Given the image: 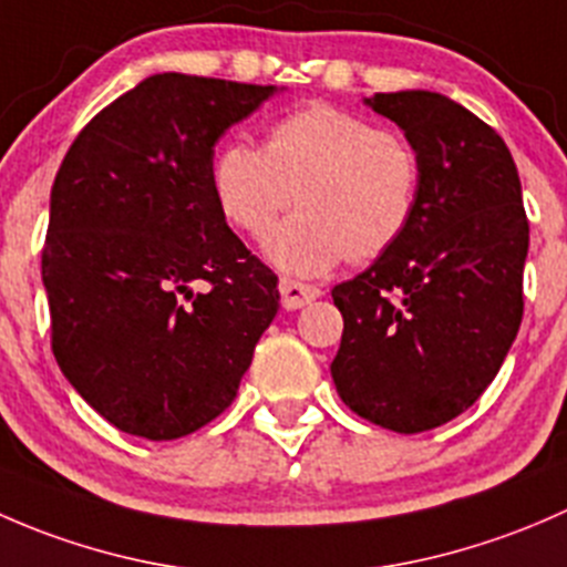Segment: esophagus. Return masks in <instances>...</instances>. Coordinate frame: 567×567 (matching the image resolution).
I'll use <instances>...</instances> for the list:
<instances>
[{"mask_svg":"<svg viewBox=\"0 0 567 567\" xmlns=\"http://www.w3.org/2000/svg\"><path fill=\"white\" fill-rule=\"evenodd\" d=\"M279 296H282V307L285 310H299V307L310 305L320 296L318 285H307L299 282V279L282 277L279 279Z\"/></svg>","mask_w":567,"mask_h":567,"instance_id":"34e87169","label":"esophagus"}]
</instances>
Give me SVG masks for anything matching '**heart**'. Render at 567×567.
Listing matches in <instances>:
<instances>
[{
    "label": "heart",
    "mask_w": 567,
    "mask_h": 567,
    "mask_svg": "<svg viewBox=\"0 0 567 567\" xmlns=\"http://www.w3.org/2000/svg\"><path fill=\"white\" fill-rule=\"evenodd\" d=\"M210 192L227 225L257 241L296 197L301 210L274 230L268 257L318 277L346 257L368 262L398 247L420 208L422 158L400 131L310 104L274 120L262 151L227 142L210 162Z\"/></svg>",
    "instance_id": "obj_1"
}]
</instances>
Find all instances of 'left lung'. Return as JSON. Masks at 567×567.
I'll return each instance as SVG.
<instances>
[{
  "mask_svg": "<svg viewBox=\"0 0 567 567\" xmlns=\"http://www.w3.org/2000/svg\"><path fill=\"white\" fill-rule=\"evenodd\" d=\"M368 104L420 151L422 194L398 247L331 290L342 312L331 379L362 420L422 433L499 373L524 316L529 221L516 162L477 114L425 90Z\"/></svg>",
  "mask_w": 567,
  "mask_h": 567,
  "instance_id": "obj_1",
  "label": "left lung"
}]
</instances>
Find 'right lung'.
<instances>
[{
  "instance_id": "obj_1",
  "label": "right lung",
  "mask_w": 567,
  "mask_h": 567,
  "mask_svg": "<svg viewBox=\"0 0 567 567\" xmlns=\"http://www.w3.org/2000/svg\"><path fill=\"white\" fill-rule=\"evenodd\" d=\"M271 93L156 73L101 109L56 169L40 255L51 351L131 436L169 442L216 420L277 316V274L210 192L216 140Z\"/></svg>"
}]
</instances>
